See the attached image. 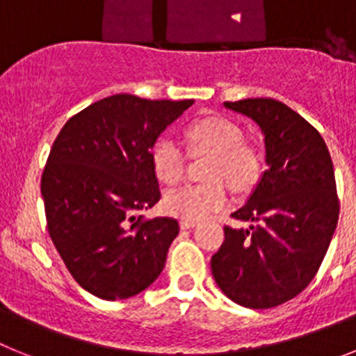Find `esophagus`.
I'll list each match as a JSON object with an SVG mask.
<instances>
[{"label":"esophagus","instance_id":"1","mask_svg":"<svg viewBox=\"0 0 356 356\" xmlns=\"http://www.w3.org/2000/svg\"><path fill=\"white\" fill-rule=\"evenodd\" d=\"M196 225H197L196 219H181L180 221V226L184 229H191V228H194Z\"/></svg>","mask_w":356,"mask_h":356}]
</instances>
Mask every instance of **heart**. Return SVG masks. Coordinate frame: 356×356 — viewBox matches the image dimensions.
I'll return each instance as SVG.
<instances>
[{
    "label": "heart",
    "mask_w": 356,
    "mask_h": 356,
    "mask_svg": "<svg viewBox=\"0 0 356 356\" xmlns=\"http://www.w3.org/2000/svg\"><path fill=\"white\" fill-rule=\"evenodd\" d=\"M185 140L193 155L212 153L205 176L210 181L171 188L163 196V209L184 219H203L228 203L222 181L235 191H244L259 180L260 156L242 140L235 122L219 115H207L185 128ZM151 168L162 184H178L185 172V155L175 140L163 137L151 149Z\"/></svg>",
    "instance_id": "b5f03b06"
}]
</instances>
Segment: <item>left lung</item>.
<instances>
[{
	"instance_id": "left-lung-1",
	"label": "left lung",
	"mask_w": 356,
	"mask_h": 356,
	"mask_svg": "<svg viewBox=\"0 0 356 356\" xmlns=\"http://www.w3.org/2000/svg\"><path fill=\"white\" fill-rule=\"evenodd\" d=\"M264 134L266 165L248 203L232 213L250 228L225 226V242L210 260L216 284L246 308H273L314 280L339 221L330 151L319 131L271 97L226 102Z\"/></svg>"
}]
</instances>
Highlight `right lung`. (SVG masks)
<instances>
[{
    "mask_svg": "<svg viewBox=\"0 0 356 356\" xmlns=\"http://www.w3.org/2000/svg\"><path fill=\"white\" fill-rule=\"evenodd\" d=\"M193 103L114 94L56 135L40 180L49 237L72 278L102 300L139 294L165 266L178 221L138 213L160 200L151 149Z\"/></svg>",
    "mask_w": 356,
    "mask_h": 356,
    "instance_id": "obj_1",
    "label": "right lung"
}]
</instances>
